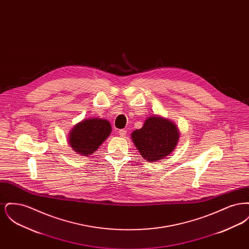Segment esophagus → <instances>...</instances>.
I'll use <instances>...</instances> for the list:
<instances>
[{"instance_id": "1", "label": "esophagus", "mask_w": 249, "mask_h": 249, "mask_svg": "<svg viewBox=\"0 0 249 249\" xmlns=\"http://www.w3.org/2000/svg\"><path fill=\"white\" fill-rule=\"evenodd\" d=\"M119 133L120 137H125L126 134H127V130H120L119 131Z\"/></svg>"}]
</instances>
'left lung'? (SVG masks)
<instances>
[{
	"instance_id": "1",
	"label": "left lung",
	"mask_w": 249,
	"mask_h": 249,
	"mask_svg": "<svg viewBox=\"0 0 249 249\" xmlns=\"http://www.w3.org/2000/svg\"><path fill=\"white\" fill-rule=\"evenodd\" d=\"M130 135L142 158L152 162L163 160L175 150L180 132L174 121L153 115L147 117L142 128L133 130Z\"/></svg>"
}]
</instances>
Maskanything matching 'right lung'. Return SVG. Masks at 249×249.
I'll return each instance as SVG.
<instances>
[{
  "label": "right lung",
  "instance_id": "right-lung-1",
  "mask_svg": "<svg viewBox=\"0 0 249 249\" xmlns=\"http://www.w3.org/2000/svg\"><path fill=\"white\" fill-rule=\"evenodd\" d=\"M111 131V124L107 119H85L71 128L68 142L74 152L88 157L94 154Z\"/></svg>",
  "mask_w": 249,
  "mask_h": 249
}]
</instances>
